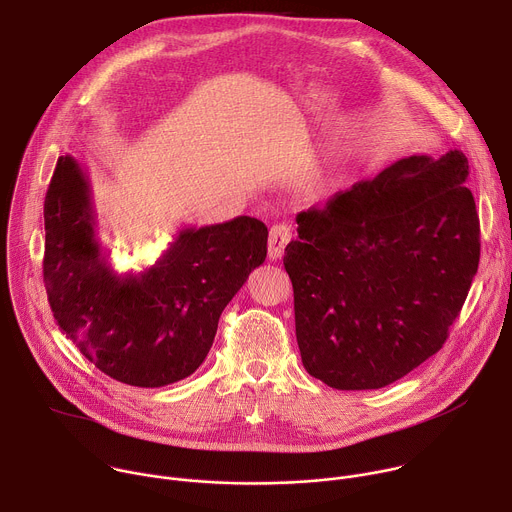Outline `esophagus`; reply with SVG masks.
<instances>
[{"mask_svg":"<svg viewBox=\"0 0 512 512\" xmlns=\"http://www.w3.org/2000/svg\"><path fill=\"white\" fill-rule=\"evenodd\" d=\"M291 237H294V233H291V227L273 225L271 231H269V241H267L269 259H281V255H283L287 243L291 241Z\"/></svg>","mask_w":512,"mask_h":512,"instance_id":"34e87169","label":"esophagus"}]
</instances>
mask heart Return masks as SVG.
I'll return each mask as SVG.
<instances>
[{
    "mask_svg": "<svg viewBox=\"0 0 512 512\" xmlns=\"http://www.w3.org/2000/svg\"><path fill=\"white\" fill-rule=\"evenodd\" d=\"M334 172H336V166H334V164H326V168H324L322 176L318 178V182H322V184L332 182V180H334Z\"/></svg>",
    "mask_w": 512,
    "mask_h": 512,
    "instance_id": "heart-1",
    "label": "heart"
}]
</instances>
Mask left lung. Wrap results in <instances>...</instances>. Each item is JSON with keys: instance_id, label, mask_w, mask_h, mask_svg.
I'll list each match as a JSON object with an SVG mask.
<instances>
[{"instance_id": "left-lung-1", "label": "left lung", "mask_w": 512, "mask_h": 512, "mask_svg": "<svg viewBox=\"0 0 512 512\" xmlns=\"http://www.w3.org/2000/svg\"><path fill=\"white\" fill-rule=\"evenodd\" d=\"M468 174L458 150L411 156L296 216L283 265L312 377L381 389L442 348L480 261Z\"/></svg>"}]
</instances>
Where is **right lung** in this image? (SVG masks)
Wrapping results in <instances>:
<instances>
[{
	"label": "right lung",
	"mask_w": 512,
	"mask_h": 512,
	"mask_svg": "<svg viewBox=\"0 0 512 512\" xmlns=\"http://www.w3.org/2000/svg\"><path fill=\"white\" fill-rule=\"evenodd\" d=\"M44 285L58 328L85 358L131 387H164L204 362L227 304L267 257L251 216L188 227L158 261L119 273L97 237L85 168L60 156L44 200Z\"/></svg>",
	"instance_id": "right-lung-1"
}]
</instances>
